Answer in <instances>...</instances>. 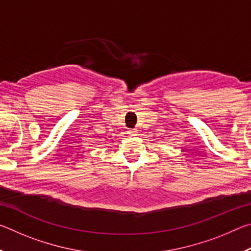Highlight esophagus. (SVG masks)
<instances>
[{
    "mask_svg": "<svg viewBox=\"0 0 251 251\" xmlns=\"http://www.w3.org/2000/svg\"><path fill=\"white\" fill-rule=\"evenodd\" d=\"M128 133H129L130 136H137L138 135V130L136 129V128H134V129H130Z\"/></svg>",
    "mask_w": 251,
    "mask_h": 251,
    "instance_id": "esophagus-1",
    "label": "esophagus"
}]
</instances>
